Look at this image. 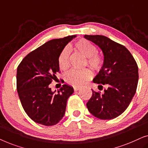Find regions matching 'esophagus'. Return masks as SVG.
<instances>
[{"label": "esophagus", "instance_id": "obj_1", "mask_svg": "<svg viewBox=\"0 0 148 148\" xmlns=\"http://www.w3.org/2000/svg\"><path fill=\"white\" fill-rule=\"evenodd\" d=\"M73 89H74L75 91H78L79 90H80V88H79V87H74Z\"/></svg>", "mask_w": 148, "mask_h": 148}]
</instances>
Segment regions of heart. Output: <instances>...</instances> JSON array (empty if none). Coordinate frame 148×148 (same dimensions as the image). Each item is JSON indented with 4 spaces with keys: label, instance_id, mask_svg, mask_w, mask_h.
Wrapping results in <instances>:
<instances>
[{
    "label": "heart",
    "instance_id": "heart-1",
    "mask_svg": "<svg viewBox=\"0 0 148 148\" xmlns=\"http://www.w3.org/2000/svg\"><path fill=\"white\" fill-rule=\"evenodd\" d=\"M74 49L87 57V63L92 69L100 70L103 65V58L96 53V48L94 44L86 39H81L74 44ZM69 49L66 47L60 52L58 56V66L62 70H66L69 66ZM92 73L88 69L82 70H71L66 73L64 79L67 84L75 87L86 84L92 78Z\"/></svg>",
    "mask_w": 148,
    "mask_h": 148
}]
</instances>
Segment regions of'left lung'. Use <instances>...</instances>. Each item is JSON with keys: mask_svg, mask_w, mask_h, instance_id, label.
I'll list each match as a JSON object with an SVG mask.
<instances>
[{"mask_svg": "<svg viewBox=\"0 0 148 148\" xmlns=\"http://www.w3.org/2000/svg\"><path fill=\"white\" fill-rule=\"evenodd\" d=\"M102 50L104 62L93 82L99 84L104 94L92 90L87 103L91 114L102 120H110L121 115L127 108L136 92L139 73L137 62L124 46L100 35H85ZM101 88H99V87Z\"/></svg>", "mask_w": 148, "mask_h": 148, "instance_id": "left-lung-1", "label": "left lung"}]
</instances>
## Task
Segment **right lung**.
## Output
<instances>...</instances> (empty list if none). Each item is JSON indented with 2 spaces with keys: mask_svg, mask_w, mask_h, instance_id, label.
Instances as JSON below:
<instances>
[{
  "mask_svg": "<svg viewBox=\"0 0 148 148\" xmlns=\"http://www.w3.org/2000/svg\"><path fill=\"white\" fill-rule=\"evenodd\" d=\"M73 35L50 40L30 52L17 70V90L21 105L32 120L45 126L59 122L65 113L66 102L74 92L64 84L57 93L49 85L59 71L58 58Z\"/></svg>",
  "mask_w": 148,
  "mask_h": 148,
  "instance_id": "1",
  "label": "right lung"
}]
</instances>
